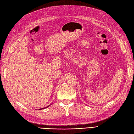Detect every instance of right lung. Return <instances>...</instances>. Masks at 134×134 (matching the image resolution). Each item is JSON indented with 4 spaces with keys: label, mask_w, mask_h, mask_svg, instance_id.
<instances>
[{
    "label": "right lung",
    "mask_w": 134,
    "mask_h": 134,
    "mask_svg": "<svg viewBox=\"0 0 134 134\" xmlns=\"http://www.w3.org/2000/svg\"><path fill=\"white\" fill-rule=\"evenodd\" d=\"M49 106H50V105H49ZM45 108H41V109H40L39 110H40V109H45Z\"/></svg>",
    "instance_id": "obj_1"
}]
</instances>
